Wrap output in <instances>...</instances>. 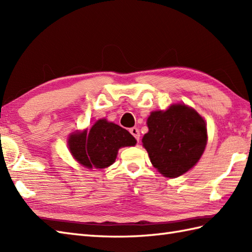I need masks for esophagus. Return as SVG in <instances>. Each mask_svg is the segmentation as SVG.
I'll use <instances>...</instances> for the list:
<instances>
[{"instance_id":"34e87169","label":"esophagus","mask_w":252,"mask_h":252,"mask_svg":"<svg viewBox=\"0 0 252 252\" xmlns=\"http://www.w3.org/2000/svg\"><path fill=\"white\" fill-rule=\"evenodd\" d=\"M130 133H131V134L133 135V137H134L137 142L140 141L141 134H140V131H138L137 127H132V129H130Z\"/></svg>"}]
</instances>
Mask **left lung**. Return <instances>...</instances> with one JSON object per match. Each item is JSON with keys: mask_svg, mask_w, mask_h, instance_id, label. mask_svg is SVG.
<instances>
[{"mask_svg": "<svg viewBox=\"0 0 252 252\" xmlns=\"http://www.w3.org/2000/svg\"><path fill=\"white\" fill-rule=\"evenodd\" d=\"M143 137L151 162L167 178H176L194 167L207 144L206 122L185 105H172L165 111H154Z\"/></svg>", "mask_w": 252, "mask_h": 252, "instance_id": "left-lung-1", "label": "left lung"}]
</instances>
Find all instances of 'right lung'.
Wrapping results in <instances>:
<instances>
[{
  "label": "right lung",
  "mask_w": 252,
  "mask_h": 252,
  "mask_svg": "<svg viewBox=\"0 0 252 252\" xmlns=\"http://www.w3.org/2000/svg\"><path fill=\"white\" fill-rule=\"evenodd\" d=\"M135 138L129 131L106 119L96 121L90 132L76 133L68 140L74 159L87 168H107L115 162L120 147L133 146Z\"/></svg>",
  "instance_id": "add662e5"
}]
</instances>
